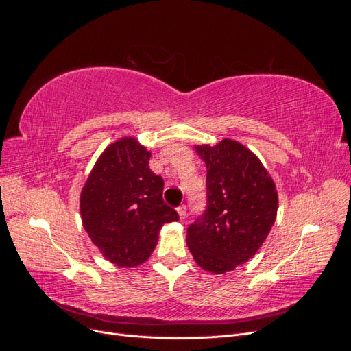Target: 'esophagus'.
Listing matches in <instances>:
<instances>
[{
	"instance_id": "obj_1",
	"label": "esophagus",
	"mask_w": 351,
	"mask_h": 351,
	"mask_svg": "<svg viewBox=\"0 0 351 351\" xmlns=\"http://www.w3.org/2000/svg\"><path fill=\"white\" fill-rule=\"evenodd\" d=\"M177 214H178V217H180V219H184L186 218V214H187V208H186V205H180L178 208H177Z\"/></svg>"
}]
</instances>
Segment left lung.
I'll list each match as a JSON object with an SVG mask.
<instances>
[{
  "label": "left lung",
  "mask_w": 351,
  "mask_h": 351,
  "mask_svg": "<svg viewBox=\"0 0 351 351\" xmlns=\"http://www.w3.org/2000/svg\"><path fill=\"white\" fill-rule=\"evenodd\" d=\"M195 149L206 165L208 206L187 228V246L202 269L226 274L252 259L267 240L277 218V187L240 142L222 139Z\"/></svg>",
  "instance_id": "left-lung-1"
}]
</instances>
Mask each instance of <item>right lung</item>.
Masks as SVG:
<instances>
[{
	"label": "right lung",
	"mask_w": 351,
	"mask_h": 351,
	"mask_svg": "<svg viewBox=\"0 0 351 351\" xmlns=\"http://www.w3.org/2000/svg\"><path fill=\"white\" fill-rule=\"evenodd\" d=\"M149 158L136 137H121L105 147L80 193L84 230L102 256L120 268L149 259L159 230L178 221L162 199L164 180L151 171Z\"/></svg>",
	"instance_id": "obj_1"
}]
</instances>
